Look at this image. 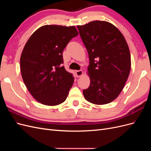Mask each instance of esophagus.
<instances>
[{
	"instance_id": "34e87169",
	"label": "esophagus",
	"mask_w": 151,
	"mask_h": 151,
	"mask_svg": "<svg viewBox=\"0 0 151 151\" xmlns=\"http://www.w3.org/2000/svg\"><path fill=\"white\" fill-rule=\"evenodd\" d=\"M76 74L77 76V77H81V76H83V71L82 70H77L76 71Z\"/></svg>"
}]
</instances>
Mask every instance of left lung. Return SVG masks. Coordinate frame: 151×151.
<instances>
[{
	"mask_svg": "<svg viewBox=\"0 0 151 151\" xmlns=\"http://www.w3.org/2000/svg\"><path fill=\"white\" fill-rule=\"evenodd\" d=\"M88 50L90 86L83 90L87 101L105 104L115 99L129 77L130 50L122 33L110 22L94 21L77 26Z\"/></svg>",
	"mask_w": 151,
	"mask_h": 151,
	"instance_id": "8db88e82",
	"label": "left lung"
}]
</instances>
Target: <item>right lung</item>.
<instances>
[{
    "instance_id": "right-lung-1",
    "label": "right lung",
    "mask_w": 151,
    "mask_h": 151,
    "mask_svg": "<svg viewBox=\"0 0 151 151\" xmlns=\"http://www.w3.org/2000/svg\"><path fill=\"white\" fill-rule=\"evenodd\" d=\"M78 34L74 26L45 25L26 42L20 58L21 76L38 102L55 106L65 101L74 78L62 66V53Z\"/></svg>"
}]
</instances>
